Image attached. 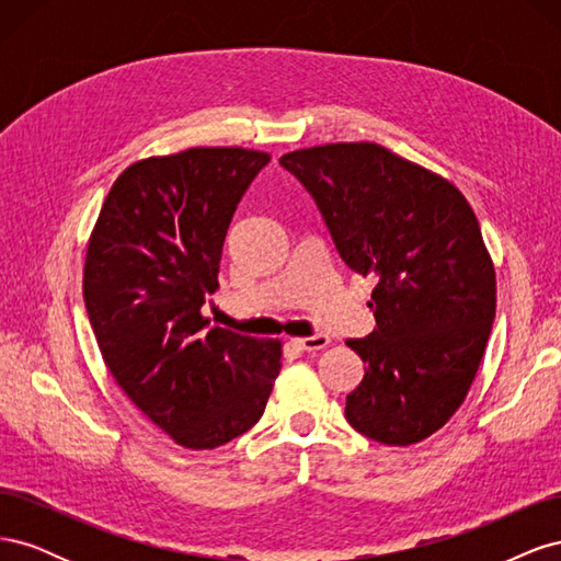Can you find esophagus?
<instances>
[{
	"label": "esophagus",
	"mask_w": 561,
	"mask_h": 561,
	"mask_svg": "<svg viewBox=\"0 0 561 561\" xmlns=\"http://www.w3.org/2000/svg\"><path fill=\"white\" fill-rule=\"evenodd\" d=\"M295 344H297L301 351H320V348H325V346L330 344V336H325V334H311V336L297 339Z\"/></svg>",
	"instance_id": "esophagus-1"
}]
</instances>
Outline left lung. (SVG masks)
I'll list each match as a JSON object with an SVG mask.
<instances>
[{
	"label": "left lung",
	"instance_id": "left-lung-1",
	"mask_svg": "<svg viewBox=\"0 0 561 561\" xmlns=\"http://www.w3.org/2000/svg\"><path fill=\"white\" fill-rule=\"evenodd\" d=\"M280 165L307 190L339 257L377 280V328L348 339L365 377L346 421L390 447L416 445L466 400L496 316V276L466 196L375 142L297 149Z\"/></svg>",
	"mask_w": 561,
	"mask_h": 561
}]
</instances>
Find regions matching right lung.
<instances>
[{
    "label": "right lung",
    "instance_id": "add662e5",
    "mask_svg": "<svg viewBox=\"0 0 561 561\" xmlns=\"http://www.w3.org/2000/svg\"><path fill=\"white\" fill-rule=\"evenodd\" d=\"M271 161L241 147H194L133 163L95 222L83 301L116 383L186 449H215L264 414L280 342L208 330L225 236Z\"/></svg>",
    "mask_w": 561,
    "mask_h": 561
}]
</instances>
